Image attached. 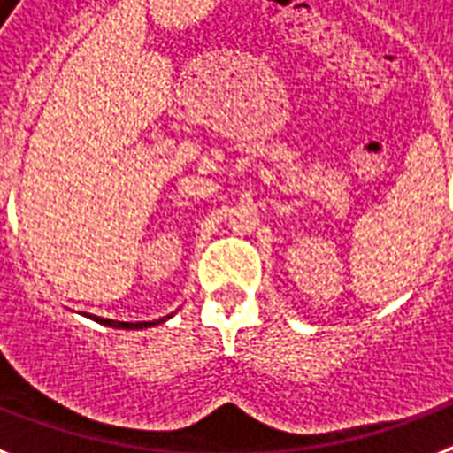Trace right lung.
Masks as SVG:
<instances>
[{
	"instance_id": "1",
	"label": "right lung",
	"mask_w": 453,
	"mask_h": 453,
	"mask_svg": "<svg viewBox=\"0 0 453 453\" xmlns=\"http://www.w3.org/2000/svg\"><path fill=\"white\" fill-rule=\"evenodd\" d=\"M87 317H91V319L98 324L112 326V329H150V326H155V324H162L166 322V319H171L173 315H166L162 317V319H152V322H117V319H105V317H96V315H87Z\"/></svg>"
}]
</instances>
